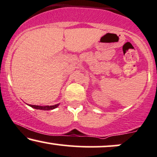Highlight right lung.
I'll use <instances>...</instances> for the list:
<instances>
[{
    "instance_id": "1",
    "label": "right lung",
    "mask_w": 157,
    "mask_h": 157,
    "mask_svg": "<svg viewBox=\"0 0 157 157\" xmlns=\"http://www.w3.org/2000/svg\"><path fill=\"white\" fill-rule=\"evenodd\" d=\"M31 107L36 109H40V110H50L56 108L59 106V104L53 105V106H36V105H30Z\"/></svg>"
}]
</instances>
